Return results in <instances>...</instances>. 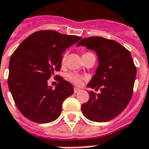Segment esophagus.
I'll list each match as a JSON object with an SVG mask.
<instances>
[{
  "label": "esophagus",
  "mask_w": 149,
  "mask_h": 149,
  "mask_svg": "<svg viewBox=\"0 0 149 149\" xmlns=\"http://www.w3.org/2000/svg\"><path fill=\"white\" fill-rule=\"evenodd\" d=\"M80 91V89L78 88V87H74V93H77L79 91Z\"/></svg>",
  "instance_id": "esophagus-1"
}]
</instances>
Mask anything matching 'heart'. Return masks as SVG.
<instances>
[{"label":"heart","mask_w":149,"mask_h":149,"mask_svg":"<svg viewBox=\"0 0 149 149\" xmlns=\"http://www.w3.org/2000/svg\"><path fill=\"white\" fill-rule=\"evenodd\" d=\"M88 53H91V52H84V53L83 54V56ZM66 57H67V53L65 52V53L63 55V56H62V59H61V63H62V64H64V63H65ZM67 78L70 79L72 83L77 84V85L81 84V83L83 82V80H84V77H81V76H79V75L78 74H76V73H69V74L67 75Z\"/></svg>","instance_id":"heart-1"}]
</instances>
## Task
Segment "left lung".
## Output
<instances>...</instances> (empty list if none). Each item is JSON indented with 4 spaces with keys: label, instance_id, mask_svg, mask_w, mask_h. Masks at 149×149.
<instances>
[{
    "label": "left lung",
    "instance_id": "1",
    "mask_svg": "<svg viewBox=\"0 0 149 149\" xmlns=\"http://www.w3.org/2000/svg\"><path fill=\"white\" fill-rule=\"evenodd\" d=\"M80 45L97 55L99 65L87 87L100 88L98 94L89 92L90 99L81 111L89 120L106 122L119 115L131 100L136 67L130 52L114 40L90 37L79 41L77 46Z\"/></svg>",
    "mask_w": 149,
    "mask_h": 149
}]
</instances>
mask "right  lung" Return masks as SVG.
Segmentation results:
<instances>
[{
	"mask_svg": "<svg viewBox=\"0 0 149 149\" xmlns=\"http://www.w3.org/2000/svg\"><path fill=\"white\" fill-rule=\"evenodd\" d=\"M80 39L52 30L38 31L13 52L8 87L17 109L29 120L45 124L60 116L62 104L73 94V86L58 77V84L52 89L48 86V79L60 70L62 54Z\"/></svg>",
	"mask_w": 149,
	"mask_h": 149,
	"instance_id": "add662e5",
	"label": "right lung"
}]
</instances>
